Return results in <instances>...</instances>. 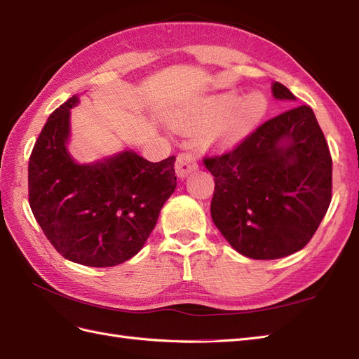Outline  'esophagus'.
<instances>
[{
  "label": "esophagus",
  "instance_id": "34e87169",
  "mask_svg": "<svg viewBox=\"0 0 359 359\" xmlns=\"http://www.w3.org/2000/svg\"><path fill=\"white\" fill-rule=\"evenodd\" d=\"M197 170V162L196 159L192 158L191 154L188 153H182L177 156V161H176V174L179 179H185L188 177L189 174Z\"/></svg>",
  "mask_w": 359,
  "mask_h": 359
}]
</instances>
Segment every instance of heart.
I'll list each match as a JSON object with an SVG mask.
<instances>
[{
	"label": "heart",
	"mask_w": 359,
	"mask_h": 359,
	"mask_svg": "<svg viewBox=\"0 0 359 359\" xmlns=\"http://www.w3.org/2000/svg\"><path fill=\"white\" fill-rule=\"evenodd\" d=\"M267 109L269 100L261 90H252L244 97L229 90L177 110L170 116V123L182 133L205 130L201 145L223 153L240 145L259 124Z\"/></svg>",
	"instance_id": "heart-1"
}]
</instances>
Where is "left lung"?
Instances as JSON below:
<instances>
[{
    "instance_id": "left-lung-1",
    "label": "left lung",
    "mask_w": 359,
    "mask_h": 359,
    "mask_svg": "<svg viewBox=\"0 0 359 359\" xmlns=\"http://www.w3.org/2000/svg\"><path fill=\"white\" fill-rule=\"evenodd\" d=\"M276 100L296 97L279 81ZM215 177L212 222L226 241L252 259L299 252L326 215L332 158L309 106L292 107L247 136L231 153L205 159Z\"/></svg>"
}]
</instances>
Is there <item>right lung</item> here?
Wrapping results in <instances>:
<instances>
[{
    "label": "right lung",
    "instance_id": "right-lung-1",
    "mask_svg": "<svg viewBox=\"0 0 359 359\" xmlns=\"http://www.w3.org/2000/svg\"><path fill=\"white\" fill-rule=\"evenodd\" d=\"M72 95L50 115L29 162V200L36 222L63 258L114 267L140 252L165 201L177 187L176 158L149 162L123 150L80 163L68 150Z\"/></svg>",
    "mask_w": 359,
    "mask_h": 359
}]
</instances>
